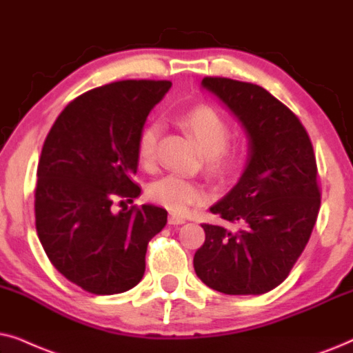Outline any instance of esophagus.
<instances>
[{
  "label": "esophagus",
  "instance_id": "obj_1",
  "mask_svg": "<svg viewBox=\"0 0 353 353\" xmlns=\"http://www.w3.org/2000/svg\"><path fill=\"white\" fill-rule=\"evenodd\" d=\"M169 224H172V225H177V224H184L185 223V219L184 218H181V216H177V214H169Z\"/></svg>",
  "mask_w": 353,
  "mask_h": 353
}]
</instances>
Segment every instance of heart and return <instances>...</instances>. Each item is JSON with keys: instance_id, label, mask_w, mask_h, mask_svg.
Listing matches in <instances>:
<instances>
[{"instance_id": "obj_1", "label": "heart", "mask_w": 353, "mask_h": 353, "mask_svg": "<svg viewBox=\"0 0 353 353\" xmlns=\"http://www.w3.org/2000/svg\"><path fill=\"white\" fill-rule=\"evenodd\" d=\"M181 125L194 135L203 150L206 168L218 176L231 174L242 164L243 152L241 148L229 147L232 130L229 122L211 106H196L181 116ZM161 135L159 122H148L140 130L137 140V157L142 166L150 168L157 159L158 140ZM203 184L181 174H168L148 189V196L153 203L161 205L172 213L182 214L194 205L206 200Z\"/></svg>"}]
</instances>
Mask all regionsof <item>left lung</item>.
<instances>
[{"label":"left lung","instance_id":"8db88e82","mask_svg":"<svg viewBox=\"0 0 353 353\" xmlns=\"http://www.w3.org/2000/svg\"><path fill=\"white\" fill-rule=\"evenodd\" d=\"M201 85L242 122L248 159L237 184L210 208L239 229L201 224L195 272L218 292L266 294L288 278L316 223L321 192L312 140L299 117L260 85L225 77H205Z\"/></svg>","mask_w":353,"mask_h":353}]
</instances>
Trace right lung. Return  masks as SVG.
Masks as SVG:
<instances>
[{
	"instance_id": "right-lung-1",
	"label": "right lung",
	"mask_w": 353,
	"mask_h": 353,
	"mask_svg": "<svg viewBox=\"0 0 353 353\" xmlns=\"http://www.w3.org/2000/svg\"><path fill=\"white\" fill-rule=\"evenodd\" d=\"M171 85L119 81L93 88L70 101L46 135L37 169V234L56 270L90 294L135 288L148 242L168 223L159 206L114 213L112 201L132 203L140 195L132 179L139 134Z\"/></svg>"
}]
</instances>
